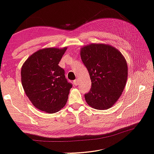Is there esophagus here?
Returning <instances> with one entry per match:
<instances>
[{
    "label": "esophagus",
    "instance_id": "obj_1",
    "mask_svg": "<svg viewBox=\"0 0 154 154\" xmlns=\"http://www.w3.org/2000/svg\"><path fill=\"white\" fill-rule=\"evenodd\" d=\"M73 83H74V85L76 86V85H77L78 84H79V80H78L77 79H76L73 81Z\"/></svg>",
    "mask_w": 154,
    "mask_h": 154
}]
</instances>
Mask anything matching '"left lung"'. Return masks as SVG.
I'll return each instance as SVG.
<instances>
[{"instance_id":"obj_1","label":"left lung","mask_w":154,"mask_h":154,"mask_svg":"<svg viewBox=\"0 0 154 154\" xmlns=\"http://www.w3.org/2000/svg\"><path fill=\"white\" fill-rule=\"evenodd\" d=\"M80 55L91 81L90 91L85 94L86 102L97 110L111 108L127 83L128 67L124 56L118 49L104 44L83 46Z\"/></svg>"}]
</instances>
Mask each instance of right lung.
<instances>
[{"label": "right lung", "instance_id": "add662e5", "mask_svg": "<svg viewBox=\"0 0 154 154\" xmlns=\"http://www.w3.org/2000/svg\"><path fill=\"white\" fill-rule=\"evenodd\" d=\"M67 49L46 48L33 53L21 71V83L26 96L38 110L55 113L65 106L71 83L58 66Z\"/></svg>", "mask_w": 154, "mask_h": 154}]
</instances>
